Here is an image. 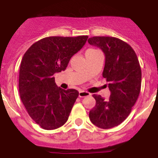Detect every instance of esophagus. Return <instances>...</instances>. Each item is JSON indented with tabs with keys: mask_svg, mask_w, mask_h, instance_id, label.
Returning <instances> with one entry per match:
<instances>
[{
	"mask_svg": "<svg viewBox=\"0 0 158 158\" xmlns=\"http://www.w3.org/2000/svg\"><path fill=\"white\" fill-rule=\"evenodd\" d=\"M90 95L89 93L88 92H85V91H79V98H84V97H88Z\"/></svg>",
	"mask_w": 158,
	"mask_h": 158,
	"instance_id": "obj_1",
	"label": "esophagus"
}]
</instances>
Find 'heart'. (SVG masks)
I'll return each mask as SVG.
<instances>
[{
  "mask_svg": "<svg viewBox=\"0 0 158 158\" xmlns=\"http://www.w3.org/2000/svg\"><path fill=\"white\" fill-rule=\"evenodd\" d=\"M94 50V49H89V50H88V51H93Z\"/></svg>",
  "mask_w": 158,
  "mask_h": 158,
  "instance_id": "heart-1",
  "label": "heart"
}]
</instances>
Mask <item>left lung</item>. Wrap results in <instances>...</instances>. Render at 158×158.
Masks as SVG:
<instances>
[{"mask_svg":"<svg viewBox=\"0 0 158 158\" xmlns=\"http://www.w3.org/2000/svg\"><path fill=\"white\" fill-rule=\"evenodd\" d=\"M88 42L105 54L102 76L110 91L106 101L100 95H93L96 105L89 111V118L98 127L110 129L128 117L137 101L141 89V68L134 49L119 38L93 37Z\"/></svg>","mask_w":158,"mask_h":158,"instance_id":"8db88e82","label":"left lung"}]
</instances>
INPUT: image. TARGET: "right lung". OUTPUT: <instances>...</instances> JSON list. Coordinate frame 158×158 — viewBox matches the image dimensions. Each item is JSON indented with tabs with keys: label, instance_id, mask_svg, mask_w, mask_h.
I'll return each mask as SVG.
<instances>
[{
	"label": "right lung",
	"instance_id": "1",
	"mask_svg": "<svg viewBox=\"0 0 158 158\" xmlns=\"http://www.w3.org/2000/svg\"><path fill=\"white\" fill-rule=\"evenodd\" d=\"M88 36L48 37L36 42L21 60L19 90L30 117L44 130H55L66 122L79 96L75 89L57 87L53 77L66 69Z\"/></svg>",
	"mask_w": 158,
	"mask_h": 158
}]
</instances>
